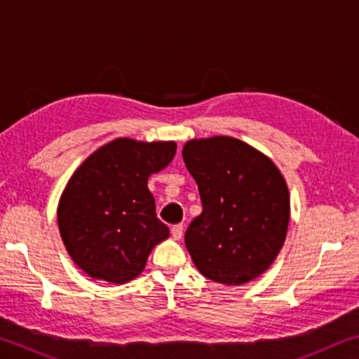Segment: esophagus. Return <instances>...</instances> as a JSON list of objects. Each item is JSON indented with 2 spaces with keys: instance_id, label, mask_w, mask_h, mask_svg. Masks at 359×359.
Returning <instances> with one entry per match:
<instances>
[{
  "instance_id": "esophagus-1",
  "label": "esophagus",
  "mask_w": 359,
  "mask_h": 359,
  "mask_svg": "<svg viewBox=\"0 0 359 359\" xmlns=\"http://www.w3.org/2000/svg\"><path fill=\"white\" fill-rule=\"evenodd\" d=\"M171 234L175 241H179L182 238V234H184V224H174L171 228Z\"/></svg>"
}]
</instances>
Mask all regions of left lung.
<instances>
[{"mask_svg":"<svg viewBox=\"0 0 359 359\" xmlns=\"http://www.w3.org/2000/svg\"><path fill=\"white\" fill-rule=\"evenodd\" d=\"M203 212L185 245L210 280L242 285L272 264L287 238L290 193L280 171L257 149L229 136L193 139L182 150Z\"/></svg>","mask_w":359,"mask_h":359,"instance_id":"left-lung-1","label":"left lung"}]
</instances>
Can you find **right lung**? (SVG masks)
<instances>
[{"label": "right lung", "mask_w": 359, "mask_h": 359, "mask_svg": "<svg viewBox=\"0 0 359 359\" xmlns=\"http://www.w3.org/2000/svg\"><path fill=\"white\" fill-rule=\"evenodd\" d=\"M175 149V142L115 139L72 174L60 198L58 228L69 257L90 277L133 280L168 238L147 180L172 161Z\"/></svg>", "instance_id": "1"}]
</instances>
